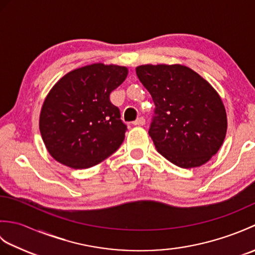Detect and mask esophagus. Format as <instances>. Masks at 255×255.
<instances>
[{"instance_id":"esophagus-1","label":"esophagus","mask_w":255,"mask_h":255,"mask_svg":"<svg viewBox=\"0 0 255 255\" xmlns=\"http://www.w3.org/2000/svg\"><path fill=\"white\" fill-rule=\"evenodd\" d=\"M132 124L134 125V126H143V125L145 124V121H144L143 117H138Z\"/></svg>"}]
</instances>
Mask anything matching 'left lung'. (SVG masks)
<instances>
[{
  "instance_id": "obj_1",
  "label": "left lung",
  "mask_w": 255,
  "mask_h": 255,
  "mask_svg": "<svg viewBox=\"0 0 255 255\" xmlns=\"http://www.w3.org/2000/svg\"><path fill=\"white\" fill-rule=\"evenodd\" d=\"M136 73L155 105L149 136L156 151L183 169L207 163L228 127L218 92L183 64H142Z\"/></svg>"
}]
</instances>
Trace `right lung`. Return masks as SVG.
<instances>
[{
	"label": "right lung",
	"mask_w": 255,
	"mask_h": 255,
	"mask_svg": "<svg viewBox=\"0 0 255 255\" xmlns=\"http://www.w3.org/2000/svg\"><path fill=\"white\" fill-rule=\"evenodd\" d=\"M128 75V68L93 63L74 69L47 94L39 116L46 149L59 163L88 169L121 147L127 130L110 94Z\"/></svg>",
	"instance_id": "right-lung-1"
}]
</instances>
